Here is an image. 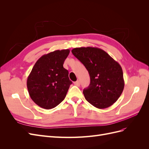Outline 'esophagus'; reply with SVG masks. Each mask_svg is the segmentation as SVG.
Masks as SVG:
<instances>
[{"label":"esophagus","instance_id":"esophagus-1","mask_svg":"<svg viewBox=\"0 0 149 149\" xmlns=\"http://www.w3.org/2000/svg\"><path fill=\"white\" fill-rule=\"evenodd\" d=\"M74 84L76 85V86H79L80 85V81L79 80H78V81H75L74 83Z\"/></svg>","mask_w":149,"mask_h":149}]
</instances>
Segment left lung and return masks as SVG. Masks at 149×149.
<instances>
[{"label": "left lung", "mask_w": 149, "mask_h": 149, "mask_svg": "<svg viewBox=\"0 0 149 149\" xmlns=\"http://www.w3.org/2000/svg\"><path fill=\"white\" fill-rule=\"evenodd\" d=\"M71 52L84 65L90 76V84L83 90L86 100L98 109L112 106L124 88L123 71L119 63L96 47L75 48Z\"/></svg>", "instance_id": "1"}]
</instances>
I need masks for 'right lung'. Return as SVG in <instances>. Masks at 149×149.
Masks as SVG:
<instances>
[{
  "label": "right lung",
  "instance_id": "right-lung-1",
  "mask_svg": "<svg viewBox=\"0 0 149 149\" xmlns=\"http://www.w3.org/2000/svg\"><path fill=\"white\" fill-rule=\"evenodd\" d=\"M70 49L55 50L43 55L35 63L26 81L29 95L38 106L55 107L65 98L72 82L63 63Z\"/></svg>",
  "mask_w": 149,
  "mask_h": 149
}]
</instances>
